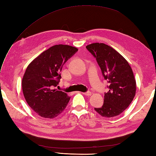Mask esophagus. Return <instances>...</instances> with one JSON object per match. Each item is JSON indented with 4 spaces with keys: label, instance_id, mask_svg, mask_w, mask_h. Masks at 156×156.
Segmentation results:
<instances>
[{
    "label": "esophagus",
    "instance_id": "esophagus-1",
    "mask_svg": "<svg viewBox=\"0 0 156 156\" xmlns=\"http://www.w3.org/2000/svg\"><path fill=\"white\" fill-rule=\"evenodd\" d=\"M83 94H84L85 96H91V94H92V92H83V93H82Z\"/></svg>",
    "mask_w": 156,
    "mask_h": 156
}]
</instances>
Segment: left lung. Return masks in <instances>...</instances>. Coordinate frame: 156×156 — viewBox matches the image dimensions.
<instances>
[{"label":"left lung","instance_id":"8db88e82","mask_svg":"<svg viewBox=\"0 0 156 156\" xmlns=\"http://www.w3.org/2000/svg\"><path fill=\"white\" fill-rule=\"evenodd\" d=\"M86 48L96 58L102 75L109 83L103 105L94 110L102 117H116L129 107L136 93L133 70L128 62L111 46L94 43Z\"/></svg>","mask_w":156,"mask_h":156}]
</instances>
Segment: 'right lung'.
I'll return each mask as SVG.
<instances>
[{"mask_svg":"<svg viewBox=\"0 0 156 156\" xmlns=\"http://www.w3.org/2000/svg\"><path fill=\"white\" fill-rule=\"evenodd\" d=\"M77 51L73 46L55 45L39 55L26 69L23 93L29 107L41 117L54 119L65 110L70 97L55 87L63 66Z\"/></svg>","mask_w":156,"mask_h":156,"instance_id":"1","label":"right lung"}]
</instances>
